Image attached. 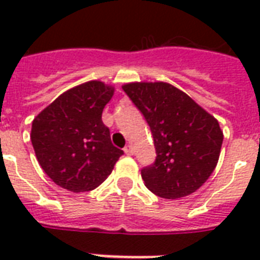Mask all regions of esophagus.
Returning a JSON list of instances; mask_svg holds the SVG:
<instances>
[{
  "mask_svg": "<svg viewBox=\"0 0 260 260\" xmlns=\"http://www.w3.org/2000/svg\"><path fill=\"white\" fill-rule=\"evenodd\" d=\"M124 152H125L126 155H134V148H132V146H125V148H124Z\"/></svg>",
  "mask_w": 260,
  "mask_h": 260,
  "instance_id": "1",
  "label": "esophagus"
}]
</instances>
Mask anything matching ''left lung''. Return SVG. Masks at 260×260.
<instances>
[{
	"mask_svg": "<svg viewBox=\"0 0 260 260\" xmlns=\"http://www.w3.org/2000/svg\"><path fill=\"white\" fill-rule=\"evenodd\" d=\"M122 90L146 117L156 159L144 167L147 189L167 200L200 189L217 166L222 131L193 98L166 82H131Z\"/></svg>",
	"mask_w": 260,
	"mask_h": 260,
	"instance_id": "obj_1",
	"label": "left lung"
}]
</instances>
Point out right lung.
Wrapping results in <instances>:
<instances>
[{
	"instance_id": "obj_1",
	"label": "right lung",
	"mask_w": 260,
	"mask_h": 260,
	"mask_svg": "<svg viewBox=\"0 0 260 260\" xmlns=\"http://www.w3.org/2000/svg\"><path fill=\"white\" fill-rule=\"evenodd\" d=\"M114 87L89 81L62 93L32 121L30 142L44 173L63 189L89 191L109 177L124 152L114 147L102 110Z\"/></svg>"
}]
</instances>
